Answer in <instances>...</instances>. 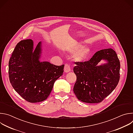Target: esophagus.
Instances as JSON below:
<instances>
[{"instance_id": "34e87169", "label": "esophagus", "mask_w": 133, "mask_h": 133, "mask_svg": "<svg viewBox=\"0 0 133 133\" xmlns=\"http://www.w3.org/2000/svg\"><path fill=\"white\" fill-rule=\"evenodd\" d=\"M70 71V66L68 64H65L64 67V72H68Z\"/></svg>"}]
</instances>
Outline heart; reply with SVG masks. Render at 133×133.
<instances>
[{"mask_svg":"<svg viewBox=\"0 0 133 133\" xmlns=\"http://www.w3.org/2000/svg\"><path fill=\"white\" fill-rule=\"evenodd\" d=\"M65 50L69 53L75 52L72 55V59L74 61L77 62H81L84 61L91 52L89 47L87 46L83 47L82 44L68 46L65 48Z\"/></svg>","mask_w":133,"mask_h":133,"instance_id":"1","label":"heart"}]
</instances>
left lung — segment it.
I'll list each match as a JSON object with an SVG mask.
<instances>
[{
	"mask_svg": "<svg viewBox=\"0 0 133 133\" xmlns=\"http://www.w3.org/2000/svg\"><path fill=\"white\" fill-rule=\"evenodd\" d=\"M105 63L99 65L102 60ZM74 72L77 79L73 91L77 99L87 103L102 102L117 86L120 77V62L111 48L97 51L89 61L76 62Z\"/></svg>",
	"mask_w": 133,
	"mask_h": 133,
	"instance_id": "left-lung-1",
	"label": "left lung"
}]
</instances>
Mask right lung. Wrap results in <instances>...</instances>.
Here are the masks:
<instances>
[{
	"instance_id": "obj_1",
	"label": "right lung",
	"mask_w": 133,
	"mask_h": 133,
	"mask_svg": "<svg viewBox=\"0 0 133 133\" xmlns=\"http://www.w3.org/2000/svg\"><path fill=\"white\" fill-rule=\"evenodd\" d=\"M42 54V42L34 48L33 41L26 39L17 44L9 61V77L12 87L30 103L46 100L55 82L64 72V65L40 61Z\"/></svg>"
}]
</instances>
